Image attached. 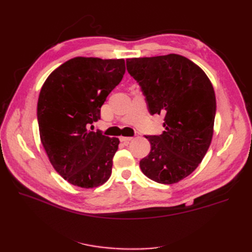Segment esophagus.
<instances>
[{"label":"esophagus","instance_id":"obj_1","mask_svg":"<svg viewBox=\"0 0 252 252\" xmlns=\"http://www.w3.org/2000/svg\"><path fill=\"white\" fill-rule=\"evenodd\" d=\"M120 141L124 142V143H129L130 141H132V138H131V136H121Z\"/></svg>","mask_w":252,"mask_h":252}]
</instances>
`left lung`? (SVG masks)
<instances>
[{
	"instance_id": "left-lung-1",
	"label": "left lung",
	"mask_w": 252,
	"mask_h": 252,
	"mask_svg": "<svg viewBox=\"0 0 252 252\" xmlns=\"http://www.w3.org/2000/svg\"><path fill=\"white\" fill-rule=\"evenodd\" d=\"M140 84L151 114H164L165 131L147 135L149 155L140 161L143 173L161 184H174L191 174L207 152L213 135L216 94L201 67L170 53L126 60Z\"/></svg>"
}]
</instances>
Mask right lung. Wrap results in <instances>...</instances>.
Here are the masks:
<instances>
[{"label": "right lung", "instance_id": "right-lung-1", "mask_svg": "<svg viewBox=\"0 0 252 252\" xmlns=\"http://www.w3.org/2000/svg\"><path fill=\"white\" fill-rule=\"evenodd\" d=\"M125 73L124 59L77 57L53 70L37 101L43 147L53 168L68 183L94 188L108 181L120 140L89 126Z\"/></svg>", "mask_w": 252, "mask_h": 252}]
</instances>
